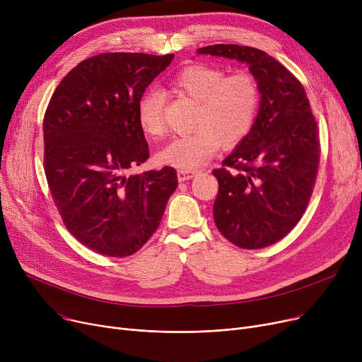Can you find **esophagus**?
Here are the masks:
<instances>
[{
	"label": "esophagus",
	"instance_id": "34e87169",
	"mask_svg": "<svg viewBox=\"0 0 362 362\" xmlns=\"http://www.w3.org/2000/svg\"><path fill=\"white\" fill-rule=\"evenodd\" d=\"M197 173H198V170H185V168H180V170H177V179H179V182H186L189 179H192Z\"/></svg>",
	"mask_w": 362,
	"mask_h": 362
}]
</instances>
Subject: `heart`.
Here are the masks:
<instances>
[{
  "label": "heart",
  "instance_id": "1",
  "mask_svg": "<svg viewBox=\"0 0 362 362\" xmlns=\"http://www.w3.org/2000/svg\"><path fill=\"white\" fill-rule=\"evenodd\" d=\"M173 92L198 103L191 135L170 141L157 154L163 165L195 168L210 160L220 146H235L255 124L261 104V88L255 76L238 71L226 76L216 67L192 64L179 70L170 81ZM165 95L146 90L138 101L136 120L144 135L164 133Z\"/></svg>",
  "mask_w": 362,
  "mask_h": 362
}]
</instances>
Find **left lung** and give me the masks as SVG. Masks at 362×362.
Listing matches in <instances>:
<instances>
[{"mask_svg":"<svg viewBox=\"0 0 362 362\" xmlns=\"http://www.w3.org/2000/svg\"><path fill=\"white\" fill-rule=\"evenodd\" d=\"M250 66L261 104L254 127L213 170L218 180L214 221L239 248L259 250L286 236L305 213L317 179L320 141L305 89L267 52L217 44L199 48Z\"/></svg>","mask_w":362,"mask_h":362,"instance_id":"left-lung-1","label":"left lung"}]
</instances>
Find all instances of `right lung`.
<instances>
[{"instance_id":"add662e5","label":"right lung","mask_w":362,"mask_h":362,"mask_svg":"<svg viewBox=\"0 0 362 362\" xmlns=\"http://www.w3.org/2000/svg\"><path fill=\"white\" fill-rule=\"evenodd\" d=\"M175 54L104 52L83 60L54 90L44 117V167L66 229L107 257L139 251L177 187L173 167L142 175L149 149L138 101Z\"/></svg>"}]
</instances>
